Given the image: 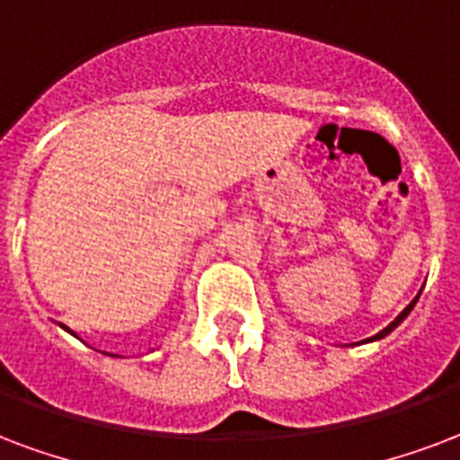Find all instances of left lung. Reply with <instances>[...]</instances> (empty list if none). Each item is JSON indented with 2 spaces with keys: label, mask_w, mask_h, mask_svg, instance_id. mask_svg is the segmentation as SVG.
I'll use <instances>...</instances> for the list:
<instances>
[{
  "label": "left lung",
  "mask_w": 460,
  "mask_h": 460,
  "mask_svg": "<svg viewBox=\"0 0 460 460\" xmlns=\"http://www.w3.org/2000/svg\"><path fill=\"white\" fill-rule=\"evenodd\" d=\"M417 300H420V296H417V298H414L412 303H410V305H407V308L402 310V313H400V315L395 317V320H393V323L388 324V327H385V330H381V332H378V334H374V337H368V340H364V341H378V340H383V337H388V334L393 332V330H395V327H398V324L402 323V320H405L407 315H410V313H412L414 303H417Z\"/></svg>",
  "instance_id": "8db88e82"
}]
</instances>
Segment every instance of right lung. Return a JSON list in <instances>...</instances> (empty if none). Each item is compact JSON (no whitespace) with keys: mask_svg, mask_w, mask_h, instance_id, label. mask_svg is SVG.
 <instances>
[{"mask_svg":"<svg viewBox=\"0 0 460 460\" xmlns=\"http://www.w3.org/2000/svg\"><path fill=\"white\" fill-rule=\"evenodd\" d=\"M67 332H70V330H67ZM70 334H75V332H70ZM75 337H77V334H75ZM109 357H113V354H109Z\"/></svg>","mask_w":460,"mask_h":460,"instance_id":"obj_1","label":"right lung"}]
</instances>
